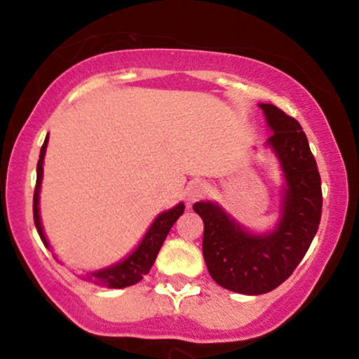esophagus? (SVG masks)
I'll use <instances>...</instances> for the list:
<instances>
[{
    "mask_svg": "<svg viewBox=\"0 0 359 359\" xmlns=\"http://www.w3.org/2000/svg\"><path fill=\"white\" fill-rule=\"evenodd\" d=\"M206 194V184L201 182V180H196V182L189 184V187H187V199L189 201H196V199L203 198V196Z\"/></svg>",
    "mask_w": 359,
    "mask_h": 359,
    "instance_id": "esophagus-1",
    "label": "esophagus"
}]
</instances>
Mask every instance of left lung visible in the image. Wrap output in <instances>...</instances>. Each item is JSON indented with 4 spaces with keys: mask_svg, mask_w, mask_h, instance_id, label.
<instances>
[{
    "mask_svg": "<svg viewBox=\"0 0 359 359\" xmlns=\"http://www.w3.org/2000/svg\"><path fill=\"white\" fill-rule=\"evenodd\" d=\"M270 137L265 148L282 175L280 208L265 232L237 222L220 203L198 201L203 218V256L215 282L248 296L273 290L290 277L306 255L322 217V180L299 122L270 103H259Z\"/></svg>",
    "mask_w": 359,
    "mask_h": 359,
    "instance_id": "8db88e82",
    "label": "left lung"
}]
</instances>
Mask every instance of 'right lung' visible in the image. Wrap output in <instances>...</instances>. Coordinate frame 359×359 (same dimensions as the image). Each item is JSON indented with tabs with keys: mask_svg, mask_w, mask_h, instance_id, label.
I'll list each match as a JSON object with an SVG mask.
<instances>
[{
	"mask_svg": "<svg viewBox=\"0 0 359 359\" xmlns=\"http://www.w3.org/2000/svg\"><path fill=\"white\" fill-rule=\"evenodd\" d=\"M48 141H50V134L44 139V144L41 148L39 153V161H37V182H36V191H34V224H36L37 232H39L41 241L44 243V246L51 249L50 243H48V237L44 233L43 222H41V208H39V199H41V184H43V175H44V156H46V148ZM184 203H177L175 206H172L170 210L161 211L156 218L153 220V224L149 225V229L146 230L144 237L139 241V244L135 246L127 256H123L118 262L111 263V265L103 266V269L97 270H89L81 273L82 280L89 282V284L100 285V287H108V289H123L129 287V285L137 284L139 280H142L144 275L149 273L151 266H153L154 259H156L160 248L163 246L165 239H167L170 229L172 225L179 220L180 215L184 213ZM55 256V259L58 263H62L58 259V256Z\"/></svg>",
	"mask_w": 359,
	"mask_h": 359,
	"instance_id": "obj_1",
	"label": "right lung"
}]
</instances>
